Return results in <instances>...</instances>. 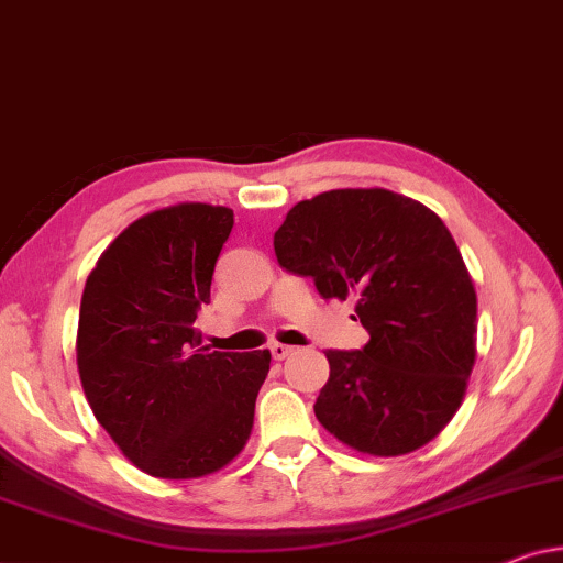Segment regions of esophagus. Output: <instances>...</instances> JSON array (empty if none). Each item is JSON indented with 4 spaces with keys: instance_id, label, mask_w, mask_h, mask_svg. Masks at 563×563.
Segmentation results:
<instances>
[{
    "instance_id": "esophagus-1",
    "label": "esophagus",
    "mask_w": 563,
    "mask_h": 563,
    "mask_svg": "<svg viewBox=\"0 0 563 563\" xmlns=\"http://www.w3.org/2000/svg\"><path fill=\"white\" fill-rule=\"evenodd\" d=\"M271 354H273V360H285L288 357V354H292V346H288V344H271Z\"/></svg>"
}]
</instances>
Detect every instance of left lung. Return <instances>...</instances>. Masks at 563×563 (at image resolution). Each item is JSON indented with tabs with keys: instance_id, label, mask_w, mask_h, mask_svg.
Wrapping results in <instances>:
<instances>
[{
	"instance_id": "left-lung-1",
	"label": "left lung",
	"mask_w": 563,
	"mask_h": 563,
	"mask_svg": "<svg viewBox=\"0 0 563 563\" xmlns=\"http://www.w3.org/2000/svg\"><path fill=\"white\" fill-rule=\"evenodd\" d=\"M273 247L323 298L357 300L369 334L357 352H327L323 429L369 456L437 439L477 360V292L439 213L387 188H336L292 206Z\"/></svg>"
}]
</instances>
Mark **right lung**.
I'll return each instance as SVG.
<instances>
[{
    "mask_svg": "<svg viewBox=\"0 0 563 563\" xmlns=\"http://www.w3.org/2000/svg\"><path fill=\"white\" fill-rule=\"evenodd\" d=\"M234 211L176 203L132 221L101 252L78 313L86 400L150 477L196 479L240 454L271 352H209L194 329Z\"/></svg>",
    "mask_w": 563,
    "mask_h": 563,
    "instance_id": "right-lung-1",
    "label": "right lung"
}]
</instances>
